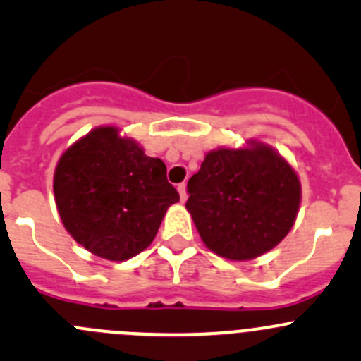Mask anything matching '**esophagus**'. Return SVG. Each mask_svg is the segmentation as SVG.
Wrapping results in <instances>:
<instances>
[{
	"label": "esophagus",
	"mask_w": 361,
	"mask_h": 361,
	"mask_svg": "<svg viewBox=\"0 0 361 361\" xmlns=\"http://www.w3.org/2000/svg\"><path fill=\"white\" fill-rule=\"evenodd\" d=\"M178 192H180V197H181V201H187V183H180L178 185Z\"/></svg>",
	"instance_id": "34e87169"
}]
</instances>
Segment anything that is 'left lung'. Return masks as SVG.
I'll return each instance as SVG.
<instances>
[{"mask_svg": "<svg viewBox=\"0 0 361 361\" xmlns=\"http://www.w3.org/2000/svg\"><path fill=\"white\" fill-rule=\"evenodd\" d=\"M187 209L204 245L231 260L272 250L293 227L300 181L272 148H220L188 180Z\"/></svg>", "mask_w": 361, "mask_h": 361, "instance_id": "obj_1", "label": "left lung"}]
</instances>
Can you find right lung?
I'll list each match as a JSON object with an SVG mask.
<instances>
[{"label": "right lung", "mask_w": 361, "mask_h": 361, "mask_svg": "<svg viewBox=\"0 0 361 361\" xmlns=\"http://www.w3.org/2000/svg\"><path fill=\"white\" fill-rule=\"evenodd\" d=\"M54 194L73 239L113 262L148 248L167 207L180 201L167 181L166 164L147 157L115 127L94 129L64 152Z\"/></svg>", "instance_id": "1"}]
</instances>
